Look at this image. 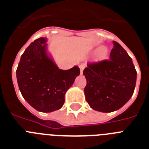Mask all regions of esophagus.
Listing matches in <instances>:
<instances>
[{"mask_svg": "<svg viewBox=\"0 0 149 149\" xmlns=\"http://www.w3.org/2000/svg\"><path fill=\"white\" fill-rule=\"evenodd\" d=\"M85 68V66L83 65V64H81L79 65V70H80V74H83V70Z\"/></svg>", "mask_w": 149, "mask_h": 149, "instance_id": "esophagus-1", "label": "esophagus"}]
</instances>
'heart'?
I'll use <instances>...</instances> for the list:
<instances>
[{
	"mask_svg": "<svg viewBox=\"0 0 149 149\" xmlns=\"http://www.w3.org/2000/svg\"><path fill=\"white\" fill-rule=\"evenodd\" d=\"M108 54L109 50L107 47H104V46L103 47H100V48L96 50V52H95V60H99V61L105 60V59L107 57Z\"/></svg>",
	"mask_w": 149,
	"mask_h": 149,
	"instance_id": "1",
	"label": "heart"
}]
</instances>
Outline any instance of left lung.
Segmentation results:
<instances>
[{"instance_id":"8db88e82","label":"left lung","mask_w":149,"mask_h":149,"mask_svg":"<svg viewBox=\"0 0 149 149\" xmlns=\"http://www.w3.org/2000/svg\"><path fill=\"white\" fill-rule=\"evenodd\" d=\"M109 60L87 64L86 100L95 111L111 112L122 108L132 96L137 72L132 58L113 41Z\"/></svg>"}]
</instances>
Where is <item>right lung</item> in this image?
<instances>
[{
  "mask_svg": "<svg viewBox=\"0 0 149 149\" xmlns=\"http://www.w3.org/2000/svg\"><path fill=\"white\" fill-rule=\"evenodd\" d=\"M47 38L40 37L30 44L22 54L16 71L23 97L33 108L42 112L60 109L65 94L78 77V66L63 70L47 54Z\"/></svg>",
  "mask_w": 149,
  "mask_h": 149,
  "instance_id": "1",
  "label": "right lung"
}]
</instances>
